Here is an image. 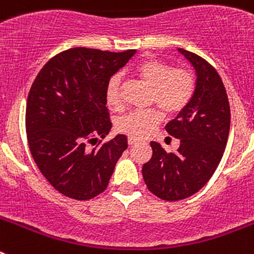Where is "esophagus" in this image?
Masks as SVG:
<instances>
[{"mask_svg":"<svg viewBox=\"0 0 254 254\" xmlns=\"http://www.w3.org/2000/svg\"><path fill=\"white\" fill-rule=\"evenodd\" d=\"M128 145H134V143L137 142V138H134V137H131V136H129L128 137Z\"/></svg>","mask_w":254,"mask_h":254,"instance_id":"34e87169","label":"esophagus"}]
</instances>
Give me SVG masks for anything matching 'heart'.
Listing matches in <instances>:
<instances>
[{
    "label": "heart",
    "mask_w": 254,
    "mask_h": 254,
    "mask_svg": "<svg viewBox=\"0 0 254 254\" xmlns=\"http://www.w3.org/2000/svg\"><path fill=\"white\" fill-rule=\"evenodd\" d=\"M134 72L152 87L151 102L168 116H174L183 111L193 95V75L186 68H172L164 61L149 58L141 61L134 68ZM105 102L113 111L122 109L118 77H112L108 81ZM160 122L161 113L158 109L131 112L118 121L117 128L131 137L142 138Z\"/></svg>",
    "instance_id": "1"
}]
</instances>
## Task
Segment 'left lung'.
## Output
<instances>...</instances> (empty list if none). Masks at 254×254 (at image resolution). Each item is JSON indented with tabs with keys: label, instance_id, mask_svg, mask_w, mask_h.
<instances>
[{
	"label": "left lung",
	"instance_id": "1",
	"mask_svg": "<svg viewBox=\"0 0 254 254\" xmlns=\"http://www.w3.org/2000/svg\"><path fill=\"white\" fill-rule=\"evenodd\" d=\"M196 73L193 95L165 129L179 140L168 154L151 141L152 156L143 164L142 176L151 193L178 201L198 192L212 177L225 151L230 129L228 95L216 69L192 52L178 48Z\"/></svg>",
	"mask_w": 254,
	"mask_h": 254
}]
</instances>
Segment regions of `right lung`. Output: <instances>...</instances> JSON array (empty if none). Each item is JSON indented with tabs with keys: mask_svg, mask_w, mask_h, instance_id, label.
<instances>
[{
	"mask_svg": "<svg viewBox=\"0 0 254 254\" xmlns=\"http://www.w3.org/2000/svg\"><path fill=\"white\" fill-rule=\"evenodd\" d=\"M136 51L71 48L49 60L33 82L26 102V134L31 155L60 193L90 199L108 187L127 137L89 148L109 133L105 87Z\"/></svg>",
	"mask_w": 254,
	"mask_h": 254,
	"instance_id": "obj_1",
	"label": "right lung"
}]
</instances>
